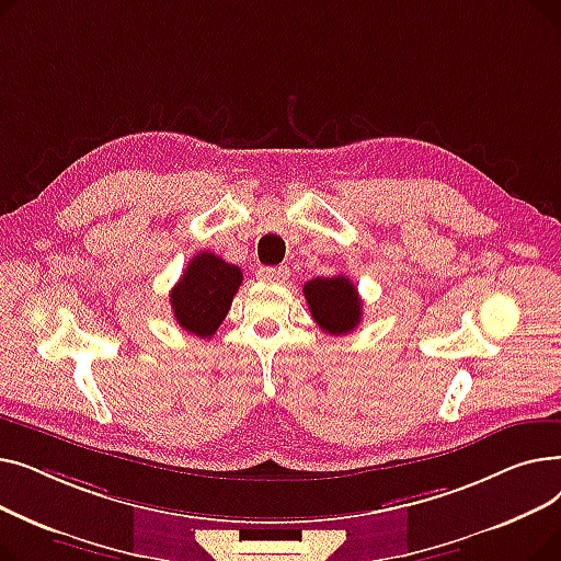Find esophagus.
<instances>
[{"instance_id": "esophagus-1", "label": "esophagus", "mask_w": 561, "mask_h": 561, "mask_svg": "<svg viewBox=\"0 0 561 561\" xmlns=\"http://www.w3.org/2000/svg\"><path fill=\"white\" fill-rule=\"evenodd\" d=\"M261 277L265 282H273V284H284L288 279V268H284V265H277V268H263L261 271Z\"/></svg>"}]
</instances>
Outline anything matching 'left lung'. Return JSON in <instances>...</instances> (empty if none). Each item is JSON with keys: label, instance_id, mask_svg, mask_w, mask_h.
<instances>
[{"label": "left lung", "instance_id": "1", "mask_svg": "<svg viewBox=\"0 0 561 561\" xmlns=\"http://www.w3.org/2000/svg\"><path fill=\"white\" fill-rule=\"evenodd\" d=\"M305 300L311 318L332 336L355 332L362 322V298L350 277H316L305 284Z\"/></svg>", "mask_w": 561, "mask_h": 561}]
</instances>
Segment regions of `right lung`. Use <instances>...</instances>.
I'll use <instances>...</instances> for the list:
<instances>
[{
  "instance_id": "right-lung-1",
  "label": "right lung",
  "mask_w": 561,
  "mask_h": 561,
  "mask_svg": "<svg viewBox=\"0 0 561 561\" xmlns=\"http://www.w3.org/2000/svg\"><path fill=\"white\" fill-rule=\"evenodd\" d=\"M243 282L239 265L227 263L214 252L195 254L182 279L170 290V307L180 328L211 339L225 320L231 300Z\"/></svg>"
}]
</instances>
